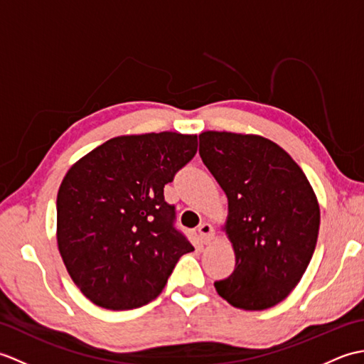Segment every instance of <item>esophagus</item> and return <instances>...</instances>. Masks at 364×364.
<instances>
[{
	"mask_svg": "<svg viewBox=\"0 0 364 364\" xmlns=\"http://www.w3.org/2000/svg\"><path fill=\"white\" fill-rule=\"evenodd\" d=\"M198 236L202 237V241L205 244H210V241L214 237V228L211 223H202V225L198 227Z\"/></svg>",
	"mask_w": 364,
	"mask_h": 364,
	"instance_id": "obj_1",
	"label": "esophagus"
}]
</instances>
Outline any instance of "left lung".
Wrapping results in <instances>:
<instances>
[{
  "mask_svg": "<svg viewBox=\"0 0 364 364\" xmlns=\"http://www.w3.org/2000/svg\"><path fill=\"white\" fill-rule=\"evenodd\" d=\"M200 158L228 198L225 231L236 266L215 291L242 310H266L296 288L310 264L321 211L310 181L266 137L205 131Z\"/></svg>",
  "mask_w": 364,
  "mask_h": 364,
  "instance_id": "1",
  "label": "left lung"
}]
</instances>
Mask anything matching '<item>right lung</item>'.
Here are the masks:
<instances>
[{"label": "right lung", "instance_id": "1", "mask_svg": "<svg viewBox=\"0 0 364 364\" xmlns=\"http://www.w3.org/2000/svg\"><path fill=\"white\" fill-rule=\"evenodd\" d=\"M197 153V136H119L87 153L58 192V247L80 291L106 310H133L156 299L184 253L194 250L175 228L164 200Z\"/></svg>", "mask_w": 364, "mask_h": 364}]
</instances>
